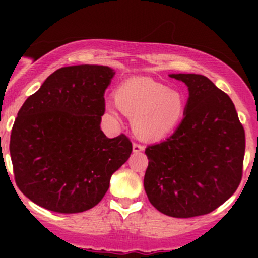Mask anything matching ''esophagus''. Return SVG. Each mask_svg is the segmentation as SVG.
<instances>
[{
    "label": "esophagus",
    "instance_id": "esophagus-1",
    "mask_svg": "<svg viewBox=\"0 0 258 258\" xmlns=\"http://www.w3.org/2000/svg\"><path fill=\"white\" fill-rule=\"evenodd\" d=\"M132 151H134L135 153L141 152V151H144V146L140 145V144H134L132 145Z\"/></svg>",
    "mask_w": 258,
    "mask_h": 258
}]
</instances>
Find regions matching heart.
I'll list each match as a JSON object with an SVG mask.
<instances>
[{
	"instance_id": "1",
	"label": "heart",
	"mask_w": 258,
	"mask_h": 258,
	"mask_svg": "<svg viewBox=\"0 0 258 258\" xmlns=\"http://www.w3.org/2000/svg\"><path fill=\"white\" fill-rule=\"evenodd\" d=\"M116 103H106V111L118 116V108L132 118V128L145 141L168 136L181 122L186 102L181 92L151 79L124 81L114 92Z\"/></svg>"
}]
</instances>
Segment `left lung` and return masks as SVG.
<instances>
[{"label": "left lung", "instance_id": "8db88e82", "mask_svg": "<svg viewBox=\"0 0 258 258\" xmlns=\"http://www.w3.org/2000/svg\"><path fill=\"white\" fill-rule=\"evenodd\" d=\"M188 88L184 116L172 136L146 148L144 186L163 215H206L227 201L242 177L244 130L228 95L202 75L172 74Z\"/></svg>", "mask_w": 258, "mask_h": 258}]
</instances>
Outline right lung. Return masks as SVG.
Segmentation results:
<instances>
[{"mask_svg":"<svg viewBox=\"0 0 258 258\" xmlns=\"http://www.w3.org/2000/svg\"><path fill=\"white\" fill-rule=\"evenodd\" d=\"M114 74L98 64L62 67L18 111L10 140L15 179L38 206L58 213L92 209L128 160L130 140L108 139L100 127Z\"/></svg>","mask_w":258,"mask_h":258,"instance_id":"1","label":"right lung"}]
</instances>
